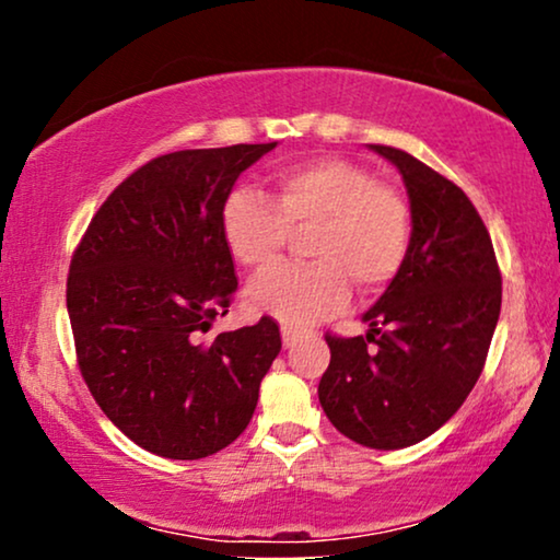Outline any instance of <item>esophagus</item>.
<instances>
[{
    "label": "esophagus",
    "instance_id": "esophagus-1",
    "mask_svg": "<svg viewBox=\"0 0 560 560\" xmlns=\"http://www.w3.org/2000/svg\"><path fill=\"white\" fill-rule=\"evenodd\" d=\"M280 334H282V347L285 349L293 347V343L298 341V336H301V331H298L295 326H288V324L280 326Z\"/></svg>",
    "mask_w": 560,
    "mask_h": 560
}]
</instances>
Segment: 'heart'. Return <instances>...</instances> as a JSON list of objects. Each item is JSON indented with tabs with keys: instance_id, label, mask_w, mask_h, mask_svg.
Instances as JSON below:
<instances>
[{
	"instance_id": "obj_1",
	"label": "heart",
	"mask_w": 560,
	"mask_h": 560,
	"mask_svg": "<svg viewBox=\"0 0 560 560\" xmlns=\"http://www.w3.org/2000/svg\"><path fill=\"white\" fill-rule=\"evenodd\" d=\"M221 240L244 270L262 272L280 257L290 229L313 226L311 265H285L247 290V305L288 326H308L339 308L349 282L377 293L400 272L410 244V211L400 194L366 167L316 158L275 173V203L236 186L221 206Z\"/></svg>"
}]
</instances>
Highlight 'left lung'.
<instances>
[{"instance_id":"1","label":"left lung","mask_w":560,"mask_h":560,"mask_svg":"<svg viewBox=\"0 0 560 560\" xmlns=\"http://www.w3.org/2000/svg\"><path fill=\"white\" fill-rule=\"evenodd\" d=\"M402 175L410 244L400 272L364 313V336H326L318 382L326 418L366 448L395 451L439 431L477 385L502 305L485 221L454 183L408 152L370 144Z\"/></svg>"}]
</instances>
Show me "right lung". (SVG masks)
<instances>
[{"label": "right lung", "mask_w": 560, "mask_h": 560, "mask_svg": "<svg viewBox=\"0 0 560 560\" xmlns=\"http://www.w3.org/2000/svg\"><path fill=\"white\" fill-rule=\"evenodd\" d=\"M278 148L232 144L150 160L106 198L68 272L83 380L127 439L165 458H203L240 439L280 354L272 318L209 334L236 293L221 206Z\"/></svg>", "instance_id": "right-lung-1"}]
</instances>
